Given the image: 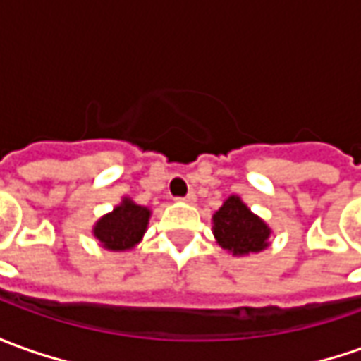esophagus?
Returning <instances> with one entry per match:
<instances>
[{"instance_id": "1", "label": "esophagus", "mask_w": 361, "mask_h": 361, "mask_svg": "<svg viewBox=\"0 0 361 361\" xmlns=\"http://www.w3.org/2000/svg\"><path fill=\"white\" fill-rule=\"evenodd\" d=\"M180 201H185V203H193V201H195V193L191 191V193H188L185 197H180Z\"/></svg>"}]
</instances>
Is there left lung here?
<instances>
[{
	"label": "left lung",
	"mask_w": 361,
	"mask_h": 361,
	"mask_svg": "<svg viewBox=\"0 0 361 361\" xmlns=\"http://www.w3.org/2000/svg\"><path fill=\"white\" fill-rule=\"evenodd\" d=\"M213 237L233 257L264 251L271 245L273 229L249 209L239 195H229L212 217Z\"/></svg>",
	"instance_id": "obj_1"
}]
</instances>
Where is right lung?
<instances>
[{"label": "right lung", "mask_w": 361, "mask_h": 361, "mask_svg": "<svg viewBox=\"0 0 361 361\" xmlns=\"http://www.w3.org/2000/svg\"><path fill=\"white\" fill-rule=\"evenodd\" d=\"M152 212L132 197H122L112 212L104 213L94 225L92 235L100 247L114 252L132 251L148 231Z\"/></svg>", "instance_id": "add662e5"}]
</instances>
